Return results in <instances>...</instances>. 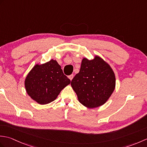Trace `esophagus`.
<instances>
[{
    "mask_svg": "<svg viewBox=\"0 0 147 147\" xmlns=\"http://www.w3.org/2000/svg\"><path fill=\"white\" fill-rule=\"evenodd\" d=\"M68 77H69V78L70 79V80L71 81L72 80H73V77H74V74H71V75L69 76Z\"/></svg>",
    "mask_w": 147,
    "mask_h": 147,
    "instance_id": "obj_1",
    "label": "esophagus"
}]
</instances>
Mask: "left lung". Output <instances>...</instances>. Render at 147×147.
<instances>
[{"instance_id": "8db88e82", "label": "left lung", "mask_w": 147, "mask_h": 147, "mask_svg": "<svg viewBox=\"0 0 147 147\" xmlns=\"http://www.w3.org/2000/svg\"><path fill=\"white\" fill-rule=\"evenodd\" d=\"M71 85L81 104L88 108L98 107L113 93L115 74L110 65L98 56L91 61L84 58Z\"/></svg>"}]
</instances>
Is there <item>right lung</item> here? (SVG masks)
Wrapping results in <instances>:
<instances>
[{
    "label": "right lung",
    "mask_w": 147,
    "mask_h": 147,
    "mask_svg": "<svg viewBox=\"0 0 147 147\" xmlns=\"http://www.w3.org/2000/svg\"><path fill=\"white\" fill-rule=\"evenodd\" d=\"M70 83L57 62L52 59L32 69L26 78L25 88L31 98L43 105L54 101Z\"/></svg>",
    "instance_id": "right-lung-1"
}]
</instances>
